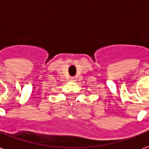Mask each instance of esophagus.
<instances>
[{
    "instance_id": "esophagus-1",
    "label": "esophagus",
    "mask_w": 149,
    "mask_h": 149,
    "mask_svg": "<svg viewBox=\"0 0 149 149\" xmlns=\"http://www.w3.org/2000/svg\"><path fill=\"white\" fill-rule=\"evenodd\" d=\"M70 81H72V82L75 81V78H74V77H71V78H70Z\"/></svg>"
}]
</instances>
